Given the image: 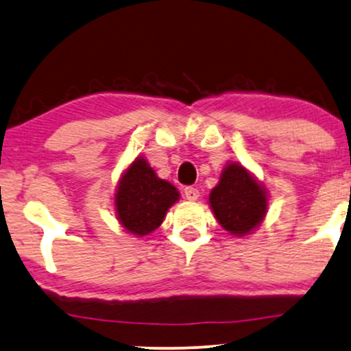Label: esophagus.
<instances>
[{
    "label": "esophagus",
    "mask_w": 351,
    "mask_h": 351,
    "mask_svg": "<svg viewBox=\"0 0 351 351\" xmlns=\"http://www.w3.org/2000/svg\"><path fill=\"white\" fill-rule=\"evenodd\" d=\"M184 195H185V199H187V200L193 202V200L199 199L200 192H199V189H195V187H192V185H189V187L184 189Z\"/></svg>",
    "instance_id": "34e87169"
}]
</instances>
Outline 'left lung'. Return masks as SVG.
Segmentation results:
<instances>
[{"label":"left lung","instance_id":"8db88e82","mask_svg":"<svg viewBox=\"0 0 351 351\" xmlns=\"http://www.w3.org/2000/svg\"><path fill=\"white\" fill-rule=\"evenodd\" d=\"M210 207L226 232L245 237L261 223L267 210L265 187L241 164L230 162L210 192Z\"/></svg>","mask_w":351,"mask_h":351}]
</instances>
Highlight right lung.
<instances>
[{
    "label": "right lung",
    "instance_id": "right-lung-1",
    "mask_svg": "<svg viewBox=\"0 0 351 351\" xmlns=\"http://www.w3.org/2000/svg\"><path fill=\"white\" fill-rule=\"evenodd\" d=\"M179 200V191L159 179L143 156L136 158L119 180L114 207L119 223L136 237L154 232L167 210Z\"/></svg>",
    "mask_w": 351,
    "mask_h": 351
}]
</instances>
